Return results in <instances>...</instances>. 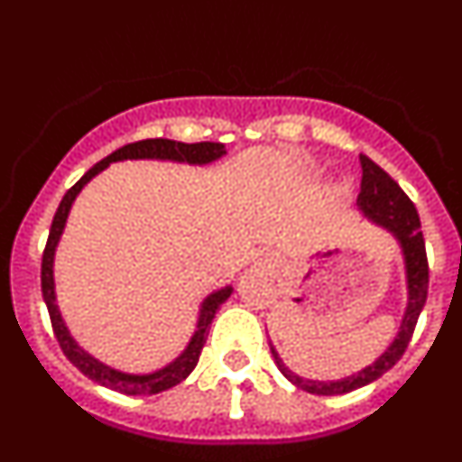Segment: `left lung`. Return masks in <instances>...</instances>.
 Wrapping results in <instances>:
<instances>
[{
	"instance_id": "left-lung-1",
	"label": "left lung",
	"mask_w": 462,
	"mask_h": 462,
	"mask_svg": "<svg viewBox=\"0 0 462 462\" xmlns=\"http://www.w3.org/2000/svg\"><path fill=\"white\" fill-rule=\"evenodd\" d=\"M361 169L363 180L361 194H358L356 199V208L361 210L363 217L368 219V222H373L374 226L383 228V231L393 236V240L398 243L400 254H402V266H405V312H402V319H400L398 333H395L393 342H391L373 363H368L365 368L340 379H326V382H319V379L300 377V374L293 373L291 368H287V363L280 358L275 345L268 340L273 361H275V365L280 368V373L284 374L289 382L296 383L298 389H303L314 395L349 393V391L373 383L374 379L382 377L383 373H389L395 363L400 361V356L405 354L407 345H410L411 340V333H414L416 321H419V314H421L428 298L426 243H423L421 219H419V212H416L414 203L407 199L405 191L400 189L398 182H395L386 171L379 169L373 159H368L365 154H361Z\"/></svg>"
}]
</instances>
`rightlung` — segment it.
I'll return each mask as SVG.
<instances>
[{
  "label": "right lung",
  "instance_id": "add662e5",
  "mask_svg": "<svg viewBox=\"0 0 462 462\" xmlns=\"http://www.w3.org/2000/svg\"><path fill=\"white\" fill-rule=\"evenodd\" d=\"M226 154L222 143H180L171 141V138H148V141L129 143L125 148L116 150L113 154H108L106 159H101L99 164H94L88 173L80 178L71 189L64 194L62 203L57 208L55 219H52L51 236H48L46 252H43V263H41V291H43V300H46V308L51 312L52 330H55V337L62 346V352L67 354L69 361L85 374L92 382L101 383L106 389L120 391L125 395H152L162 393V391L171 389L175 383L185 382L191 374V370L196 368L199 356H201V349L208 340V330H210L212 319L217 310L222 308L224 300H228V296L234 293V287L226 284L222 289H215L212 293H208L206 298L199 305V319H196V328L191 333L189 342L182 349L178 356L171 363H166L164 368H157L152 373H125V370L110 368L106 363H101L99 358H94L92 354L85 352L83 346L76 342V337L71 336L67 321H64L62 312H60V305H57V291H55V252L57 245L62 240L64 228H67L69 212H71L73 203L79 199L80 191L85 189L92 178L101 173V171L108 169L110 164L116 162H126V159H157V162H173V164H189V166H208L212 162H217Z\"/></svg>",
  "mask_w": 462,
  "mask_h": 462
}]
</instances>
